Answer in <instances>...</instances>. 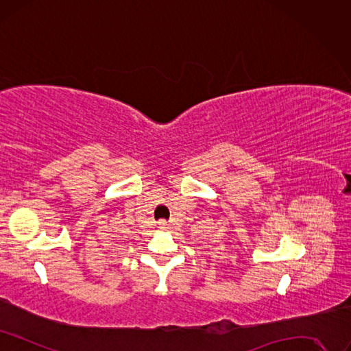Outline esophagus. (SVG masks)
Masks as SVG:
<instances>
[{"mask_svg":"<svg viewBox=\"0 0 351 351\" xmlns=\"http://www.w3.org/2000/svg\"><path fill=\"white\" fill-rule=\"evenodd\" d=\"M158 226H159L160 230H166L167 228V223L165 221V219H160V221L158 223Z\"/></svg>","mask_w":351,"mask_h":351,"instance_id":"1","label":"esophagus"}]
</instances>
